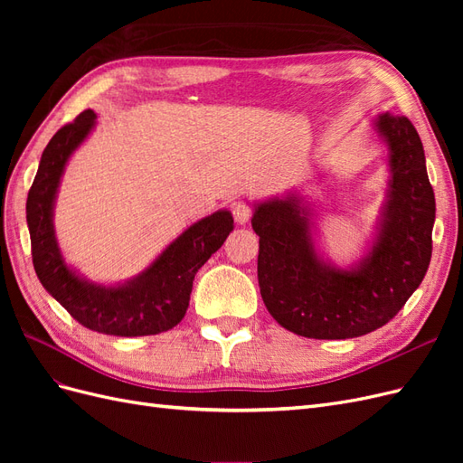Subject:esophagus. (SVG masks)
Wrapping results in <instances>:
<instances>
[{
  "label": "esophagus",
  "instance_id": "1",
  "mask_svg": "<svg viewBox=\"0 0 463 463\" xmlns=\"http://www.w3.org/2000/svg\"><path fill=\"white\" fill-rule=\"evenodd\" d=\"M233 218L237 223H247L250 218V206L247 203H235L233 204Z\"/></svg>",
  "mask_w": 463,
  "mask_h": 463
}]
</instances>
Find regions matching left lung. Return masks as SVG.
<instances>
[{
	"label": "left lung",
	"instance_id": "obj_1",
	"mask_svg": "<svg viewBox=\"0 0 463 463\" xmlns=\"http://www.w3.org/2000/svg\"><path fill=\"white\" fill-rule=\"evenodd\" d=\"M373 131L388 152V189L371 241L352 264L326 257L299 191L253 204L262 301L279 325L305 338L345 340L384 326L429 269L434 193L421 138L408 118L388 111L373 119Z\"/></svg>",
	"mask_w": 463,
	"mask_h": 463
}]
</instances>
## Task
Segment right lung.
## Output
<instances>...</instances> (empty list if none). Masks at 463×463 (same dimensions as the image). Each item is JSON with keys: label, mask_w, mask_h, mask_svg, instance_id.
<instances>
[{"label": "right lung", "mask_w": 463, "mask_h": 463, "mask_svg": "<svg viewBox=\"0 0 463 463\" xmlns=\"http://www.w3.org/2000/svg\"><path fill=\"white\" fill-rule=\"evenodd\" d=\"M96 128V114L85 109L52 137L42 152L26 199L33 264L40 284L82 326L109 335H150L179 325L191 299L193 279L233 230L230 210L181 232L143 272L118 284H98L67 264L53 228V208L65 165Z\"/></svg>", "instance_id": "1"}]
</instances>
